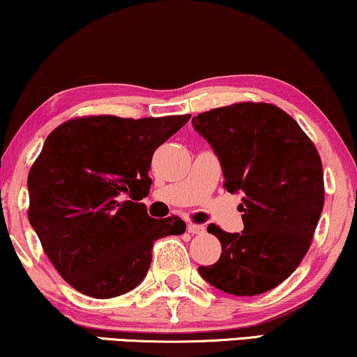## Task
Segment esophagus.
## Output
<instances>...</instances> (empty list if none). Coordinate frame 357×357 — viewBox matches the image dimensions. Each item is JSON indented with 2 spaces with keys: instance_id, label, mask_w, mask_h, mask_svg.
I'll use <instances>...</instances> for the list:
<instances>
[{
  "instance_id": "esophagus-1",
  "label": "esophagus",
  "mask_w": 357,
  "mask_h": 357,
  "mask_svg": "<svg viewBox=\"0 0 357 357\" xmlns=\"http://www.w3.org/2000/svg\"><path fill=\"white\" fill-rule=\"evenodd\" d=\"M187 231L190 232V234H203L204 232V226H202V224H195V222H188V226H187Z\"/></svg>"
}]
</instances>
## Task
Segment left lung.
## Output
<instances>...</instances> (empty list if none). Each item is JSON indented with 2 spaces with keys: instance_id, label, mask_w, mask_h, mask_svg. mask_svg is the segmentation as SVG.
Listing matches in <instances>:
<instances>
[{
  "instance_id": "1",
  "label": "left lung",
  "mask_w": 357,
  "mask_h": 357,
  "mask_svg": "<svg viewBox=\"0 0 357 357\" xmlns=\"http://www.w3.org/2000/svg\"><path fill=\"white\" fill-rule=\"evenodd\" d=\"M192 123L218 155L224 188L243 197V231L209 224L222 253L199 275L227 294H263L291 276L309 250L325 199L320 155L297 121L271 104L241 102Z\"/></svg>"
}]
</instances>
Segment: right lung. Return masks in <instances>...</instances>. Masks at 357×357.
I'll return each mask as SVG.
<instances>
[{"instance_id":"obj_1","label":"right lung","mask_w":357,"mask_h":357,"mask_svg":"<svg viewBox=\"0 0 357 357\" xmlns=\"http://www.w3.org/2000/svg\"><path fill=\"white\" fill-rule=\"evenodd\" d=\"M190 116H84L47 136L27 177L29 222L76 291L110 299L135 289L148 275L154 242L185 232L180 218L154 219L128 197H148L154 151Z\"/></svg>"}]
</instances>
